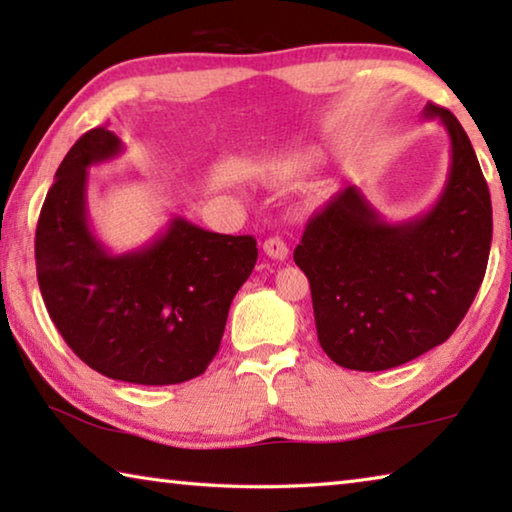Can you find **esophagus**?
Returning a JSON list of instances; mask_svg holds the SVG:
<instances>
[{
  "instance_id": "34e87169",
  "label": "esophagus",
  "mask_w": 512,
  "mask_h": 512,
  "mask_svg": "<svg viewBox=\"0 0 512 512\" xmlns=\"http://www.w3.org/2000/svg\"><path fill=\"white\" fill-rule=\"evenodd\" d=\"M264 255L277 259V262H284V259L289 257V248L280 237H268L264 241Z\"/></svg>"
}]
</instances>
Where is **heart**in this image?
<instances>
[{
  "mask_svg": "<svg viewBox=\"0 0 512 512\" xmlns=\"http://www.w3.org/2000/svg\"><path fill=\"white\" fill-rule=\"evenodd\" d=\"M302 160H305V158H300V160H296V162H293V164H298V162H302Z\"/></svg>",
  "mask_w": 512,
  "mask_h": 512,
  "instance_id": "heart-1",
  "label": "heart"
}]
</instances>
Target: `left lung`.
<instances>
[{"mask_svg":"<svg viewBox=\"0 0 512 512\" xmlns=\"http://www.w3.org/2000/svg\"><path fill=\"white\" fill-rule=\"evenodd\" d=\"M452 158L431 210L384 221L357 185L311 216L293 253L307 275L320 348L350 370H388L452 336L479 291L492 244V203L470 137L452 112Z\"/></svg>","mask_w":512,"mask_h":512,"instance_id":"left-lung-1","label":"left lung"}]
</instances>
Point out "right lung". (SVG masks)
<instances>
[{"label":"right lung","mask_w":512,"mask_h":512,"mask_svg":"<svg viewBox=\"0 0 512 512\" xmlns=\"http://www.w3.org/2000/svg\"><path fill=\"white\" fill-rule=\"evenodd\" d=\"M121 151L115 133L92 128L60 162L36 230L40 293L60 336L92 370L128 384H180L203 375L219 352L257 241L176 216L151 244L110 253L90 228L88 169Z\"/></svg>","instance_id":"obj_1"}]
</instances>
